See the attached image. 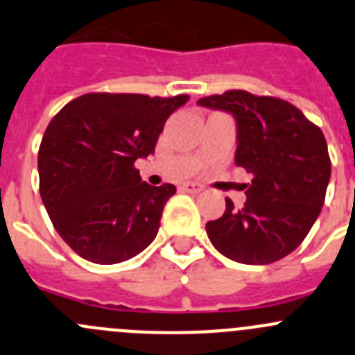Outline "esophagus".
Here are the masks:
<instances>
[{
	"mask_svg": "<svg viewBox=\"0 0 355 355\" xmlns=\"http://www.w3.org/2000/svg\"><path fill=\"white\" fill-rule=\"evenodd\" d=\"M182 189H184L185 192H189V194H199V192L202 191V185L196 184V182H187V184L182 185Z\"/></svg>",
	"mask_w": 355,
	"mask_h": 355,
	"instance_id": "obj_1",
	"label": "esophagus"
}]
</instances>
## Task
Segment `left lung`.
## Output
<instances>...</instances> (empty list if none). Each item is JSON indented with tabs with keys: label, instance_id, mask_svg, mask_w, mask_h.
Instances as JSON below:
<instances>
[{
	"label": "left lung",
	"instance_id": "1",
	"mask_svg": "<svg viewBox=\"0 0 355 355\" xmlns=\"http://www.w3.org/2000/svg\"><path fill=\"white\" fill-rule=\"evenodd\" d=\"M236 119V166L251 175L241 209L206 223L213 246L234 261L267 265L297 250L324 205L331 177L326 139L290 102L244 90L199 98Z\"/></svg>",
	"mask_w": 355,
	"mask_h": 355
}]
</instances>
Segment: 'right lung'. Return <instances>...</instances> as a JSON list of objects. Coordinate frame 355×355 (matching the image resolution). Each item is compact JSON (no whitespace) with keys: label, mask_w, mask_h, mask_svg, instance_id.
Segmentation results:
<instances>
[{"label":"right lung","mask_w":355,"mask_h":355,"mask_svg":"<svg viewBox=\"0 0 355 355\" xmlns=\"http://www.w3.org/2000/svg\"><path fill=\"white\" fill-rule=\"evenodd\" d=\"M187 101L86 94L51 119L37 154L40 194L55 230L79 257L119 263L157 236L177 187L142 182L133 163L154 154L166 119Z\"/></svg>","instance_id":"1"}]
</instances>
